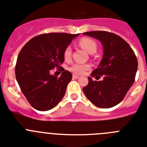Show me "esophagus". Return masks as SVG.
Returning <instances> with one entry per match:
<instances>
[{
    "label": "esophagus",
    "instance_id": "1",
    "mask_svg": "<svg viewBox=\"0 0 147 147\" xmlns=\"http://www.w3.org/2000/svg\"><path fill=\"white\" fill-rule=\"evenodd\" d=\"M72 77H73L74 78L77 79V78H79V76H78V75H75V74H74L73 76H72Z\"/></svg>",
    "mask_w": 147,
    "mask_h": 147
}]
</instances>
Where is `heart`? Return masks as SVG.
Listing matches in <instances>:
<instances>
[{
    "label": "heart",
    "mask_w": 147,
    "mask_h": 147,
    "mask_svg": "<svg viewBox=\"0 0 147 147\" xmlns=\"http://www.w3.org/2000/svg\"><path fill=\"white\" fill-rule=\"evenodd\" d=\"M79 45L82 49H84L89 54L92 55L96 53L97 50L96 42L91 39L84 38L79 41ZM71 55V46H67L64 50L63 56L66 60L70 59ZM90 69V65L84 63H74L69 68V70L75 74H83L84 72Z\"/></svg>",
    "instance_id": "b5f03b06"
}]
</instances>
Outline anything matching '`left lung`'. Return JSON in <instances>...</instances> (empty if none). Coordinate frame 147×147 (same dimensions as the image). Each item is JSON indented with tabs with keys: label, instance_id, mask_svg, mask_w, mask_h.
Returning a JSON list of instances; mask_svg holds the SVG:
<instances>
[{
	"label": "left lung",
	"instance_id": "8db88e82",
	"mask_svg": "<svg viewBox=\"0 0 147 147\" xmlns=\"http://www.w3.org/2000/svg\"><path fill=\"white\" fill-rule=\"evenodd\" d=\"M98 39L103 47V56L92 77H103L102 81H92L83 88L85 96L98 108H110L123 101L134 82L138 60L130 45L120 36L106 31L84 33Z\"/></svg>",
	"mask_w": 147,
	"mask_h": 147
}]
</instances>
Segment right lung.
<instances>
[{"instance_id": "add662e5", "label": "right lung", "mask_w": 147, "mask_h": 147, "mask_svg": "<svg viewBox=\"0 0 147 147\" xmlns=\"http://www.w3.org/2000/svg\"><path fill=\"white\" fill-rule=\"evenodd\" d=\"M80 35L50 33L33 38L18 56L16 78L27 100L35 109L45 111L55 108L65 95L72 78L70 71L61 67L57 78L50 71L63 63L64 50Z\"/></svg>"}]
</instances>
